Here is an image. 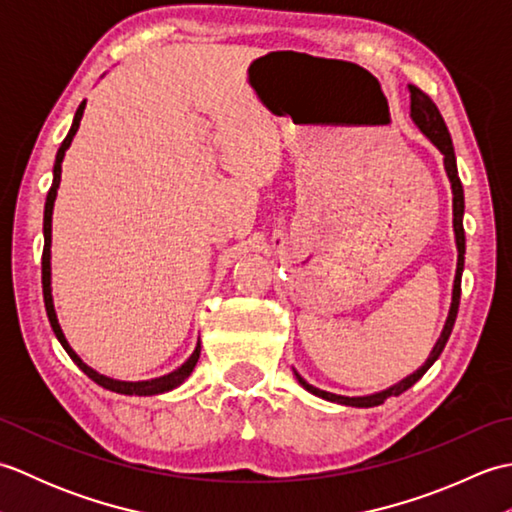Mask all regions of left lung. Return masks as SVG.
<instances>
[{
    "instance_id": "obj_1",
    "label": "left lung",
    "mask_w": 512,
    "mask_h": 512,
    "mask_svg": "<svg viewBox=\"0 0 512 512\" xmlns=\"http://www.w3.org/2000/svg\"><path fill=\"white\" fill-rule=\"evenodd\" d=\"M409 94H411V118L416 121V125L422 129V134L427 136L433 145H436L442 154H444V169H447V176L451 180V189H453V231H455V242H458V273H455V284H453V303H451V312H449V319L447 325H444L442 336L438 339L436 347H433V352L429 354L427 363H424L416 374L407 376L405 380H400L398 385L389 387L385 391H380V394L374 396H363V398H347V396H336L330 394V391H323L312 387L310 383H306L297 372V380L303 385V389H308L310 394L325 398V400H332V402H341V405H350V407H376V405H383V402L389 396H400L402 391H407L411 385H416L418 380L424 376V372L438 361V356L442 354L444 345H447L451 330H453V323L455 317H458V308H460V292H462V270H464V250H466V239H464V226H462V215H464V189H462V182L458 176V165H455V151H453V143H451V134L447 129V123H444V118L440 114V110L436 107L427 94L422 90H418L416 85H409Z\"/></svg>"
}]
</instances>
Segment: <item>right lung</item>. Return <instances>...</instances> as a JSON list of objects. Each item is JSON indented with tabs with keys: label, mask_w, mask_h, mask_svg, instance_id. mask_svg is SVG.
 I'll return each instance as SVG.
<instances>
[{
	"label": "right lung",
	"mask_w": 512,
	"mask_h": 512,
	"mask_svg": "<svg viewBox=\"0 0 512 512\" xmlns=\"http://www.w3.org/2000/svg\"><path fill=\"white\" fill-rule=\"evenodd\" d=\"M83 110H85V101L79 105V110H76L74 114V123L70 127L68 136H65V140L61 143L59 151H57V160H54V180H52V187L48 191V198H46V211H43V255H41V286H43V303H46V312H48V321L52 325L54 334H57L59 343L63 345V350L68 352V356L72 358V361L79 365L81 372L85 376H90L96 385H101L105 389L110 391H116V394H127V396H154V394H162V391H169L173 387H178L180 383H184V380L189 378V374L193 372L195 363H198L200 358V343L198 347H195V352L191 354V358L187 363H184L182 367H178L176 372H171L167 376L162 378H154V380H143V383H123V380H114V378H107V376H101L96 374L94 369H90L88 365H85L79 356L74 354L72 347L68 345V341H65V336L59 328V321H57V314H54V306H52V295H50V233H52V206H54V198H57V189H59V182H61V162H63V156H65V149L70 147L72 138L76 134V129H79V123H81V116H83Z\"/></svg>",
	"instance_id": "right-lung-1"
}]
</instances>
